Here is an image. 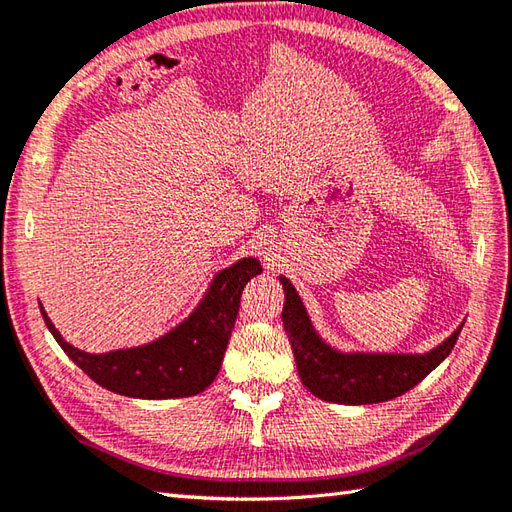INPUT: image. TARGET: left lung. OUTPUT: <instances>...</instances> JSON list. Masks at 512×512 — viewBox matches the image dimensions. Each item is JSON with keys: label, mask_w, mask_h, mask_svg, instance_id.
Wrapping results in <instances>:
<instances>
[{"label": "left lung", "mask_w": 512, "mask_h": 512, "mask_svg": "<svg viewBox=\"0 0 512 512\" xmlns=\"http://www.w3.org/2000/svg\"><path fill=\"white\" fill-rule=\"evenodd\" d=\"M282 326L289 335L295 366L304 388L317 399L342 405H372L396 399L438 368L456 346L464 322L445 342L427 352H363L339 350L315 331L309 311L287 276Z\"/></svg>", "instance_id": "left-lung-1"}]
</instances>
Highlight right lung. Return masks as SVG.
<instances>
[{"label":"right lung","instance_id":"1","mask_svg":"<svg viewBox=\"0 0 512 512\" xmlns=\"http://www.w3.org/2000/svg\"><path fill=\"white\" fill-rule=\"evenodd\" d=\"M258 274H263V267L256 258L236 260L212 278L195 311L184 322L149 344L100 355L67 344L41 302L39 309L45 326L67 357L105 390L131 399H181L203 392L217 379L243 287Z\"/></svg>","mask_w":512,"mask_h":512}]
</instances>
